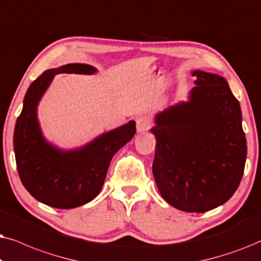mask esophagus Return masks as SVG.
<instances>
[{
    "mask_svg": "<svg viewBox=\"0 0 261 261\" xmlns=\"http://www.w3.org/2000/svg\"><path fill=\"white\" fill-rule=\"evenodd\" d=\"M136 127H137V131L138 133L143 134L145 131L150 130L151 127V121L148 119L147 117H140L138 119L136 120Z\"/></svg>",
    "mask_w": 261,
    "mask_h": 261,
    "instance_id": "obj_1",
    "label": "esophagus"
}]
</instances>
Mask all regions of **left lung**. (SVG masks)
Segmentation results:
<instances>
[{
	"instance_id": "1",
	"label": "left lung",
	"mask_w": 261,
	"mask_h": 261,
	"mask_svg": "<svg viewBox=\"0 0 261 261\" xmlns=\"http://www.w3.org/2000/svg\"><path fill=\"white\" fill-rule=\"evenodd\" d=\"M190 100L159 113L152 174L167 203L187 213L222 205L244 175L247 144L238 99L222 76L196 70Z\"/></svg>"
}]
</instances>
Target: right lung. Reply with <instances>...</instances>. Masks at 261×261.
<instances>
[{
	"instance_id": "add662e5",
	"label": "right lung",
	"mask_w": 261,
	"mask_h": 261,
	"mask_svg": "<svg viewBox=\"0 0 261 261\" xmlns=\"http://www.w3.org/2000/svg\"><path fill=\"white\" fill-rule=\"evenodd\" d=\"M87 64H67L44 71L31 83L14 130L16 168L25 189L37 200L57 209H72L98 196L113 155L136 134L135 121L103 134L81 149L63 151L47 143L37 120V106L55 75L93 74Z\"/></svg>"
}]
</instances>
